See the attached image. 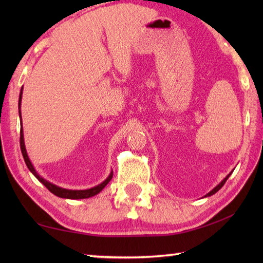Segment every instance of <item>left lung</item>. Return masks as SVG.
Masks as SVG:
<instances>
[{"mask_svg": "<svg viewBox=\"0 0 263 263\" xmlns=\"http://www.w3.org/2000/svg\"><path fill=\"white\" fill-rule=\"evenodd\" d=\"M230 175H231V174H229L228 176H226V177H225V179H224V180H222V181L220 182V183H219V184H218V185L216 186V188H215V189H212V190L210 191V193H209V194H208L206 196H211V195H213V194H216V193H217V191H218V190H219V189L221 188V186L225 184V182H226V181H228V179H229V177H230Z\"/></svg>", "mask_w": 263, "mask_h": 263, "instance_id": "1", "label": "left lung"}]
</instances>
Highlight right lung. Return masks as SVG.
<instances>
[{
    "label": "right lung",
    "mask_w": 263,
    "mask_h": 263,
    "mask_svg": "<svg viewBox=\"0 0 263 263\" xmlns=\"http://www.w3.org/2000/svg\"><path fill=\"white\" fill-rule=\"evenodd\" d=\"M21 100H22V90H21V94H20V103L18 105H21ZM20 117H21V111H20ZM22 121V119H21ZM20 144H21V151H22V154H23V158H24V161L26 163V166L30 169V172L32 173V174L37 177V179L42 182V183L46 186V188L51 191L52 194H54L58 197H61V198H69V199H81V198H88V197H91V196H95L100 193V191L104 188V186L109 183L110 180L112 179V175L114 173L111 172L110 175L108 179H106L104 182H102L101 184L94 186V188L91 189H87V190H68V189H64V188H60V186H57L54 184L50 183V182L44 180L43 177L39 176L37 174V172L34 171V168L32 166V163L29 160L28 154H26V149H25V145H24V138H23V130H22V125H21V137H20Z\"/></svg>",
    "instance_id": "obj_1"
}]
</instances>
